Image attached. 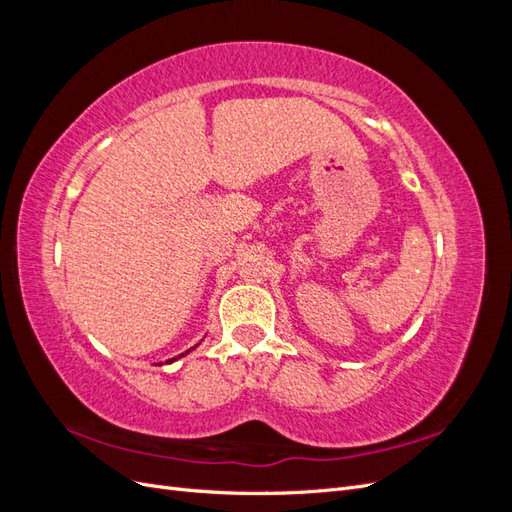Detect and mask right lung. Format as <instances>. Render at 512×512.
I'll return each mask as SVG.
<instances>
[{"instance_id":"1","label":"right lung","mask_w":512,"mask_h":512,"mask_svg":"<svg viewBox=\"0 0 512 512\" xmlns=\"http://www.w3.org/2000/svg\"><path fill=\"white\" fill-rule=\"evenodd\" d=\"M196 346H198V344H196ZM196 346H194V348H196ZM194 348H190V350H194ZM190 350H188V352H190ZM188 352H183V354H179V356H175V359H168V361H166V363H173V361H177V359H181V356H185V354H188ZM160 365H162V363H160Z\"/></svg>"}]
</instances>
